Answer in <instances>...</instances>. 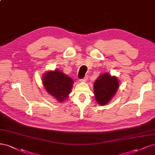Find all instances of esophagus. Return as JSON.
<instances>
[{
  "label": "esophagus",
  "instance_id": "obj_1",
  "mask_svg": "<svg viewBox=\"0 0 155 155\" xmlns=\"http://www.w3.org/2000/svg\"><path fill=\"white\" fill-rule=\"evenodd\" d=\"M88 79V76H86V77H85L84 78H83V79H82L80 80V81H81V82H86V81H87Z\"/></svg>",
  "mask_w": 155,
  "mask_h": 155
}]
</instances>
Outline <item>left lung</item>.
<instances>
[{
  "label": "left lung",
  "mask_w": 155,
  "mask_h": 155,
  "mask_svg": "<svg viewBox=\"0 0 155 155\" xmlns=\"http://www.w3.org/2000/svg\"><path fill=\"white\" fill-rule=\"evenodd\" d=\"M119 87V81L115 76L104 73L94 83V94L97 103L104 106L108 104L115 95Z\"/></svg>",
  "instance_id": "1"
}]
</instances>
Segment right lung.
I'll return each mask as SVG.
<instances>
[{
  "label": "right lung",
  "mask_w": 155,
  "mask_h": 155,
  "mask_svg": "<svg viewBox=\"0 0 155 155\" xmlns=\"http://www.w3.org/2000/svg\"><path fill=\"white\" fill-rule=\"evenodd\" d=\"M42 83L47 93L59 103H63L71 92L74 81L61 71L54 70L46 72L43 74Z\"/></svg>",
  "instance_id": "add662e5"
}]
</instances>
